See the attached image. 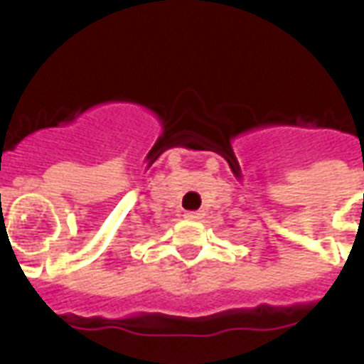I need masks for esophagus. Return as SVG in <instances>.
<instances>
[{
	"label": "esophagus",
	"instance_id": "esophagus-1",
	"mask_svg": "<svg viewBox=\"0 0 364 364\" xmlns=\"http://www.w3.org/2000/svg\"><path fill=\"white\" fill-rule=\"evenodd\" d=\"M202 215L204 213H200V211H189V213H186V218H189V220H200Z\"/></svg>",
	"mask_w": 364,
	"mask_h": 364
}]
</instances>
